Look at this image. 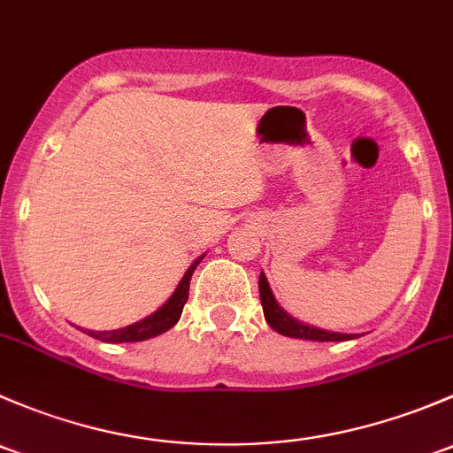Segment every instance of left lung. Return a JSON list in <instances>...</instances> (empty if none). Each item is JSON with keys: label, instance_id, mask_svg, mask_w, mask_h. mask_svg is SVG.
<instances>
[{"label": "left lung", "instance_id": "obj_1", "mask_svg": "<svg viewBox=\"0 0 453 453\" xmlns=\"http://www.w3.org/2000/svg\"><path fill=\"white\" fill-rule=\"evenodd\" d=\"M259 298H261V305H264L265 320H268L270 327L279 331L281 335H290V338H301V340H319V342H340V340L356 338V335L351 334H335V331H323V329L310 327V325H303L292 319V316H288L286 311L279 307V303L274 301L273 290H270L264 273H261L259 277Z\"/></svg>", "mask_w": 453, "mask_h": 453}]
</instances>
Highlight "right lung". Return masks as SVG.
<instances>
[{
	"label": "right lung",
	"mask_w": 453,
	"mask_h": 453,
	"mask_svg": "<svg viewBox=\"0 0 453 453\" xmlns=\"http://www.w3.org/2000/svg\"><path fill=\"white\" fill-rule=\"evenodd\" d=\"M204 257V255H203ZM203 257H198L189 265V270L185 273L183 281L179 283L174 295L170 296V301L157 310L155 314H150L148 319L139 320V323L128 325L124 329H115V331H85V334L91 335V338L102 340V342H142V340L155 338V335L163 334V331L172 329L176 323H179L180 314H183V307L188 303L189 296V281H192V274L196 270V265L203 261Z\"/></svg>",
	"instance_id": "add662e5"
}]
</instances>
